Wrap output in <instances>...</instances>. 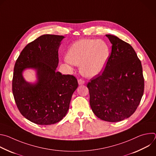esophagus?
Listing matches in <instances>:
<instances>
[{
    "label": "esophagus",
    "instance_id": "34e87169",
    "mask_svg": "<svg viewBox=\"0 0 156 156\" xmlns=\"http://www.w3.org/2000/svg\"><path fill=\"white\" fill-rule=\"evenodd\" d=\"M78 84H79L80 85L84 84V81L83 80H82V79H79V80H78Z\"/></svg>",
    "mask_w": 156,
    "mask_h": 156
}]
</instances>
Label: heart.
<instances>
[{
  "label": "heart",
  "mask_w": 156,
  "mask_h": 156,
  "mask_svg": "<svg viewBox=\"0 0 156 156\" xmlns=\"http://www.w3.org/2000/svg\"><path fill=\"white\" fill-rule=\"evenodd\" d=\"M110 55L107 44L101 39H84L73 43L69 49L66 59L69 63L79 66L86 77H94L104 69Z\"/></svg>",
  "instance_id": "b5f03b06"
}]
</instances>
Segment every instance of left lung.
Wrapping results in <instances>:
<instances>
[{
    "label": "left lung",
    "instance_id": "1",
    "mask_svg": "<svg viewBox=\"0 0 156 156\" xmlns=\"http://www.w3.org/2000/svg\"><path fill=\"white\" fill-rule=\"evenodd\" d=\"M112 52L101 75L87 84L93 113L100 119L117 122L129 117L144 93L141 62L132 46L118 37L106 34Z\"/></svg>",
    "mask_w": 156,
    "mask_h": 156
}]
</instances>
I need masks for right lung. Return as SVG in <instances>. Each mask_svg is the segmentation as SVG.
<instances>
[{"label":"right lung","instance_id":"obj_1","mask_svg":"<svg viewBox=\"0 0 156 156\" xmlns=\"http://www.w3.org/2000/svg\"><path fill=\"white\" fill-rule=\"evenodd\" d=\"M63 36L44 34L30 42L18 57L14 66L12 92L21 114L37 125L60 122L67 113L72 96L78 87L76 78L56 71L58 49ZM37 70L38 81L27 82L23 72Z\"/></svg>","mask_w":156,"mask_h":156}]
</instances>
